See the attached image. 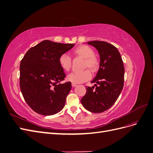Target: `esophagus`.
I'll return each mask as SVG.
<instances>
[{"mask_svg":"<svg viewBox=\"0 0 153 153\" xmlns=\"http://www.w3.org/2000/svg\"><path fill=\"white\" fill-rule=\"evenodd\" d=\"M71 85H72V87H75V86H76V84H74V83H72Z\"/></svg>","mask_w":153,"mask_h":153,"instance_id":"34e87169","label":"esophagus"}]
</instances>
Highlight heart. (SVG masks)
<instances>
[{
    "mask_svg": "<svg viewBox=\"0 0 153 153\" xmlns=\"http://www.w3.org/2000/svg\"><path fill=\"white\" fill-rule=\"evenodd\" d=\"M74 53L85 59L84 67L89 68L92 72L96 71L99 68V60L94 55V51L87 45H80L74 50ZM60 66L64 71L70 70L72 64L71 57L66 53H63L59 59ZM91 73L89 70L82 72L71 73L68 76V80L74 84H80L91 79Z\"/></svg>",
    "mask_w": 153,
    "mask_h": 153,
    "instance_id": "b5f03b06",
    "label": "heart"
}]
</instances>
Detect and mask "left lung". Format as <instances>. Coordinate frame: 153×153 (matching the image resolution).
<instances>
[{
  "mask_svg": "<svg viewBox=\"0 0 153 153\" xmlns=\"http://www.w3.org/2000/svg\"><path fill=\"white\" fill-rule=\"evenodd\" d=\"M100 54L99 70L91 83L94 87H86L87 92L81 100L85 108L93 113H101L109 109L121 94L124 86V68L117 48L107 42L92 41Z\"/></svg>",
  "mask_w": 153,
  "mask_h": 153,
  "instance_id": "8db88e82",
  "label": "left lung"
}]
</instances>
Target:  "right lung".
<instances>
[{"label": "right lung", "instance_id": "right-lung-1", "mask_svg": "<svg viewBox=\"0 0 153 153\" xmlns=\"http://www.w3.org/2000/svg\"><path fill=\"white\" fill-rule=\"evenodd\" d=\"M75 44L44 40L27 51L20 65V86L26 103L43 115L59 112L71 89L70 82L61 84L66 74L59 59Z\"/></svg>", "mask_w": 153, "mask_h": 153}]
</instances>
